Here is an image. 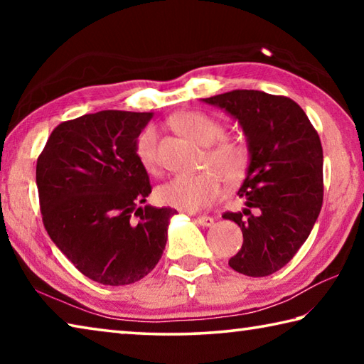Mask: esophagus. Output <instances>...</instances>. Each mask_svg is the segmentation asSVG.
I'll return each instance as SVG.
<instances>
[{
  "label": "esophagus",
  "mask_w": 364,
  "mask_h": 364,
  "mask_svg": "<svg viewBox=\"0 0 364 364\" xmlns=\"http://www.w3.org/2000/svg\"><path fill=\"white\" fill-rule=\"evenodd\" d=\"M194 220L200 226H212L213 225V218L212 217H207V215H199V217H196Z\"/></svg>",
  "instance_id": "obj_1"
}]
</instances>
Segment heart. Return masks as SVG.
<instances>
[{
	"label": "heart",
	"instance_id": "b5f03b06",
	"mask_svg": "<svg viewBox=\"0 0 364 364\" xmlns=\"http://www.w3.org/2000/svg\"><path fill=\"white\" fill-rule=\"evenodd\" d=\"M173 125L194 143L210 145L204 160L207 170L194 175H178L160 184L156 191L160 204L196 212L208 207L221 194V178L226 183H237L247 171L250 162L249 146L241 139L223 138L225 127L213 117L200 112L176 115ZM159 133L154 125H147L134 141V154L147 171L157 170Z\"/></svg>",
	"mask_w": 364,
	"mask_h": 364
}]
</instances>
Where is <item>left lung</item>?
<instances>
[{"label":"left lung","instance_id":"1","mask_svg":"<svg viewBox=\"0 0 364 364\" xmlns=\"http://www.w3.org/2000/svg\"><path fill=\"white\" fill-rule=\"evenodd\" d=\"M202 101L237 120L250 151L237 191L245 207L223 215L239 225L244 237L228 263L245 276H269L292 260L321 212V141L291 97L234 90Z\"/></svg>","mask_w":364,"mask_h":364}]
</instances>
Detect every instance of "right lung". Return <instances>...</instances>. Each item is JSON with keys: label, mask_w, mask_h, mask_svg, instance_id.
<instances>
[{"label": "right lung", "mask_w": 364, "mask_h": 364, "mask_svg": "<svg viewBox=\"0 0 364 364\" xmlns=\"http://www.w3.org/2000/svg\"><path fill=\"white\" fill-rule=\"evenodd\" d=\"M152 112L101 110L54 128L36 160L49 237L86 278L104 286L143 279L167 244L170 207L144 204L147 171L134 141Z\"/></svg>", "instance_id": "right-lung-1"}]
</instances>
